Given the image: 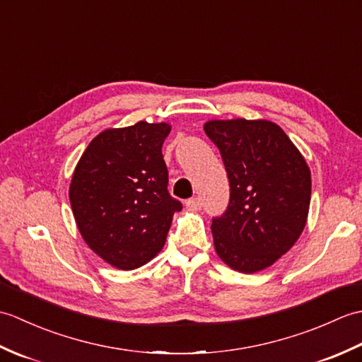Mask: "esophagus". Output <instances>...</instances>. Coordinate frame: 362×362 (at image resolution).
I'll list each match as a JSON object with an SVG mask.
<instances>
[{
	"label": "esophagus",
	"instance_id": "34e87169",
	"mask_svg": "<svg viewBox=\"0 0 362 362\" xmlns=\"http://www.w3.org/2000/svg\"><path fill=\"white\" fill-rule=\"evenodd\" d=\"M185 206L189 211H197V210H201L202 202L199 197H193V199H188V201L185 202Z\"/></svg>",
	"mask_w": 362,
	"mask_h": 362
}]
</instances>
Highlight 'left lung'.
Here are the masks:
<instances>
[{"label": "left lung", "instance_id": "1", "mask_svg": "<svg viewBox=\"0 0 362 362\" xmlns=\"http://www.w3.org/2000/svg\"><path fill=\"white\" fill-rule=\"evenodd\" d=\"M230 182V202L213 219L214 250L233 271L272 266L302 235L311 201V171L284 130L269 119H210Z\"/></svg>", "mask_w": 362, "mask_h": 362}]
</instances>
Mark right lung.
<instances>
[{"label":"right lung","mask_w":362,"mask_h":362,"mask_svg":"<svg viewBox=\"0 0 362 362\" xmlns=\"http://www.w3.org/2000/svg\"><path fill=\"white\" fill-rule=\"evenodd\" d=\"M169 122L103 130L83 151L70 183L76 226L105 263L132 271L163 249L174 211L161 146Z\"/></svg>","instance_id":"add662e5"}]
</instances>
